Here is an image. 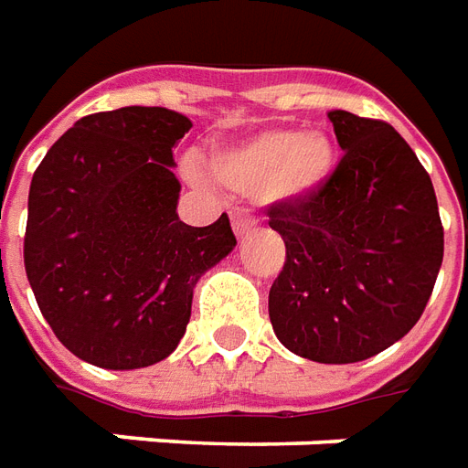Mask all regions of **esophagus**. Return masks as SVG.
<instances>
[{"label": "esophagus", "instance_id": "1", "mask_svg": "<svg viewBox=\"0 0 468 468\" xmlns=\"http://www.w3.org/2000/svg\"><path fill=\"white\" fill-rule=\"evenodd\" d=\"M231 227H234V234H237V237H247L251 229H254V218L244 217V214H234V217H231Z\"/></svg>", "mask_w": 468, "mask_h": 468}]
</instances>
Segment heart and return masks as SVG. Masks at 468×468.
Masks as SVG:
<instances>
[{
    "mask_svg": "<svg viewBox=\"0 0 468 468\" xmlns=\"http://www.w3.org/2000/svg\"><path fill=\"white\" fill-rule=\"evenodd\" d=\"M333 168V141L324 133H304L303 128L261 131L211 158L214 178L241 197H307L323 186Z\"/></svg>",
    "mask_w": 468,
    "mask_h": 468,
    "instance_id": "1",
    "label": "heart"
}]
</instances>
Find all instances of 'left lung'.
I'll return each instance as SVG.
<instances>
[{
  "mask_svg": "<svg viewBox=\"0 0 468 468\" xmlns=\"http://www.w3.org/2000/svg\"><path fill=\"white\" fill-rule=\"evenodd\" d=\"M346 151L323 186L267 208L284 239L270 290L280 343L314 363H357L409 333L443 261L426 168L386 121L327 112Z\"/></svg>",
  "mask_w": 468,
  "mask_h": 468,
  "instance_id": "left-lung-1",
  "label": "left lung"
}]
</instances>
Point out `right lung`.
I'll return each instance as SVG.
<instances>
[{"instance_id": "1", "label": "right lung", "mask_w": 468, "mask_h": 468, "mask_svg": "<svg viewBox=\"0 0 468 468\" xmlns=\"http://www.w3.org/2000/svg\"><path fill=\"white\" fill-rule=\"evenodd\" d=\"M191 121L168 108L92 112L32 176L25 270L39 313L72 356L108 370L176 350L198 277L234 250L227 214L188 227L176 214L174 145Z\"/></svg>"}]
</instances>
